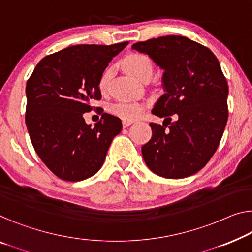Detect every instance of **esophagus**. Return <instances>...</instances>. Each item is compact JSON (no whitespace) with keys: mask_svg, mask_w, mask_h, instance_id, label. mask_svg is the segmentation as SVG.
I'll return each mask as SVG.
<instances>
[{"mask_svg":"<svg viewBox=\"0 0 252 252\" xmlns=\"http://www.w3.org/2000/svg\"><path fill=\"white\" fill-rule=\"evenodd\" d=\"M133 123V121H129V120H123L122 121V126L123 127H127L129 126H131Z\"/></svg>","mask_w":252,"mask_h":252,"instance_id":"34e87169","label":"esophagus"}]
</instances>
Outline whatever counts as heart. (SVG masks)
<instances>
[{
	"label": "heart",
	"mask_w": 252,
	"mask_h": 252,
	"mask_svg": "<svg viewBox=\"0 0 252 252\" xmlns=\"http://www.w3.org/2000/svg\"><path fill=\"white\" fill-rule=\"evenodd\" d=\"M123 65L129 72L139 80L150 78L154 72V64L148 55L142 53H131L123 61ZM112 78V69L107 67L98 81V88L102 93H106ZM110 111L114 115L123 120L133 121L144 112V105L138 102H119L112 105Z\"/></svg>",
	"instance_id": "b5f03b06"
}]
</instances>
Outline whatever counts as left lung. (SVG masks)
I'll list each match as a JSON object with an SVG mask.
<instances>
[{
	"mask_svg": "<svg viewBox=\"0 0 252 252\" xmlns=\"http://www.w3.org/2000/svg\"><path fill=\"white\" fill-rule=\"evenodd\" d=\"M164 70L165 93L152 113V139L141 147L157 175L182 179L200 171L219 148L228 118L226 78L219 60L204 45L183 36H163L132 45ZM176 121L171 122V116Z\"/></svg>",
	"mask_w": 252,
	"mask_h": 252,
	"instance_id": "obj_1",
	"label": "left lung"
}]
</instances>
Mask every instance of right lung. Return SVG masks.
<instances>
[{
	"label": "right lung",
	"instance_id": "1",
	"mask_svg": "<svg viewBox=\"0 0 252 252\" xmlns=\"http://www.w3.org/2000/svg\"><path fill=\"white\" fill-rule=\"evenodd\" d=\"M129 42L76 45L45 56L26 86V126L37 155L51 172L77 182L99 171L122 122L103 113L92 127L84 113L102 94L98 81L108 63Z\"/></svg>",
	"mask_w": 252,
	"mask_h": 252
}]
</instances>
